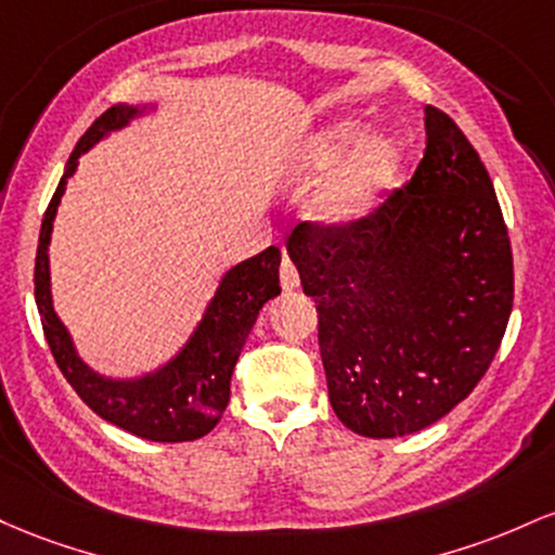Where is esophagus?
Here are the masks:
<instances>
[{
	"label": "esophagus",
	"mask_w": 555,
	"mask_h": 555,
	"mask_svg": "<svg viewBox=\"0 0 555 555\" xmlns=\"http://www.w3.org/2000/svg\"><path fill=\"white\" fill-rule=\"evenodd\" d=\"M280 285H283V291L298 288V270L288 257H283V261H280Z\"/></svg>",
	"instance_id": "esophagus-1"
}]
</instances>
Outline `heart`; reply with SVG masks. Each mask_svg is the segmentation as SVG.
I'll return each instance as SVG.
<instances>
[{
	"label": "heart",
	"mask_w": 555,
	"mask_h": 555,
	"mask_svg": "<svg viewBox=\"0 0 555 555\" xmlns=\"http://www.w3.org/2000/svg\"><path fill=\"white\" fill-rule=\"evenodd\" d=\"M361 126L357 122H344L338 128H330L309 146L307 162L311 167L335 165L351 146L361 139ZM403 149L393 139H377L361 146L351 162L344 167L338 180L325 191L320 209L333 220H357L375 207V202L393 185L401 170Z\"/></svg>",
	"instance_id": "obj_1"
}]
</instances>
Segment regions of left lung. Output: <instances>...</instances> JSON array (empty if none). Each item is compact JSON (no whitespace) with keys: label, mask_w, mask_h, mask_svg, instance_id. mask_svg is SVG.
<instances>
[{"label":"left lung","mask_w":555,"mask_h":555,"mask_svg":"<svg viewBox=\"0 0 555 555\" xmlns=\"http://www.w3.org/2000/svg\"><path fill=\"white\" fill-rule=\"evenodd\" d=\"M412 180L357 220L288 235L333 412L364 438L420 433L462 403L501 348L514 307L512 238L462 128L427 104Z\"/></svg>","instance_id":"obj_1"}]
</instances>
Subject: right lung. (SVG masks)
<instances>
[{
  "label": "right lung",
  "instance_id": "obj_1",
  "mask_svg": "<svg viewBox=\"0 0 555 555\" xmlns=\"http://www.w3.org/2000/svg\"><path fill=\"white\" fill-rule=\"evenodd\" d=\"M133 112L135 109L126 107V104H115V107L102 112L73 149L65 176H62L52 202L43 211L39 248H36L34 294L52 357L91 412H96L112 425L122 427L126 433L154 440V443H185V440L207 435L225 414L230 401V377H233L241 348H244L248 333L257 322L259 309L280 294V251L278 246L264 248L257 257L241 261L222 278L217 296L211 298L207 314H204L191 344L157 375L143 377L139 383H112V379L93 375L89 366L76 357L67 330L62 327L52 309L47 248L57 204L65 194L67 180L76 172L78 157L107 130L126 126Z\"/></svg>",
  "mask_w": 555,
  "mask_h": 555
}]
</instances>
